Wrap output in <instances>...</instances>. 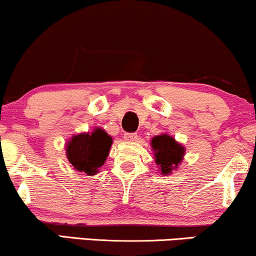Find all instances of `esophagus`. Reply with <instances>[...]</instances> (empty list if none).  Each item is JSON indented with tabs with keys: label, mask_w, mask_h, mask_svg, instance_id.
I'll use <instances>...</instances> for the list:
<instances>
[{
	"label": "esophagus",
	"mask_w": 256,
	"mask_h": 256,
	"mask_svg": "<svg viewBox=\"0 0 256 256\" xmlns=\"http://www.w3.org/2000/svg\"><path fill=\"white\" fill-rule=\"evenodd\" d=\"M124 139L126 142H136L138 139L137 134H125Z\"/></svg>",
	"instance_id": "obj_1"
}]
</instances>
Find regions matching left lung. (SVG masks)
<instances>
[{
	"mask_svg": "<svg viewBox=\"0 0 256 256\" xmlns=\"http://www.w3.org/2000/svg\"><path fill=\"white\" fill-rule=\"evenodd\" d=\"M151 150L154 152V163L160 171V174L168 176L178 169L182 163L186 148L174 139L172 136L162 134L151 139Z\"/></svg>",
	"mask_w": 256,
	"mask_h": 256,
	"instance_id": "obj_1",
	"label": "left lung"
}]
</instances>
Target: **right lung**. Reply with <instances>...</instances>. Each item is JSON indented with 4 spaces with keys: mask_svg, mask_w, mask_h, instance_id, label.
<instances>
[{
    "mask_svg": "<svg viewBox=\"0 0 256 256\" xmlns=\"http://www.w3.org/2000/svg\"><path fill=\"white\" fill-rule=\"evenodd\" d=\"M112 142L111 136L102 128L74 134L66 143V157L76 171L94 176L105 164Z\"/></svg>",
    "mask_w": 256,
    "mask_h": 256,
    "instance_id": "right-lung-1",
    "label": "right lung"
}]
</instances>
